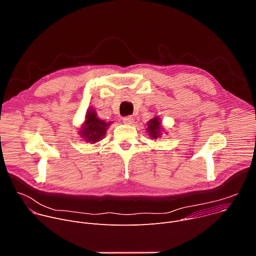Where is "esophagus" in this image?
<instances>
[{"mask_svg": "<svg viewBox=\"0 0 256 256\" xmlns=\"http://www.w3.org/2000/svg\"><path fill=\"white\" fill-rule=\"evenodd\" d=\"M122 122H124V124H134V118L130 116H126V118H122Z\"/></svg>", "mask_w": 256, "mask_h": 256, "instance_id": "esophagus-1", "label": "esophagus"}]
</instances>
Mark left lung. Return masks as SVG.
Instances as JSON below:
<instances>
[{"instance_id": "left-lung-1", "label": "left lung", "mask_w": 256, "mask_h": 256, "mask_svg": "<svg viewBox=\"0 0 256 256\" xmlns=\"http://www.w3.org/2000/svg\"><path fill=\"white\" fill-rule=\"evenodd\" d=\"M147 132H149V136L151 138L156 140L158 138H161L162 134V126L160 124V120L158 116L153 118L152 120H150V122H148L147 124Z\"/></svg>"}]
</instances>
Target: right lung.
Listing matches in <instances>:
<instances>
[{
  "mask_svg": "<svg viewBox=\"0 0 256 256\" xmlns=\"http://www.w3.org/2000/svg\"><path fill=\"white\" fill-rule=\"evenodd\" d=\"M110 124L112 122H105L97 118L96 112L93 108H90L87 110L85 122L79 134L86 142L94 144L101 140L105 136L106 130Z\"/></svg>",
  "mask_w": 256,
  "mask_h": 256,
  "instance_id": "right-lung-1",
  "label": "right lung"
}]
</instances>
